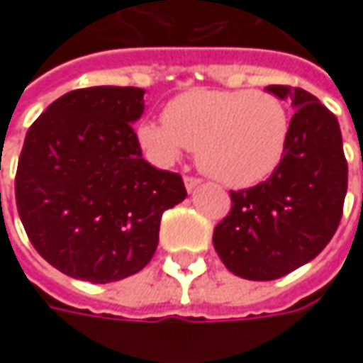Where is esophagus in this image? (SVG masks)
I'll return each mask as SVG.
<instances>
[{
	"instance_id": "34e87169",
	"label": "esophagus",
	"mask_w": 363,
	"mask_h": 363,
	"mask_svg": "<svg viewBox=\"0 0 363 363\" xmlns=\"http://www.w3.org/2000/svg\"><path fill=\"white\" fill-rule=\"evenodd\" d=\"M199 184H201V179H196V177H184V186H186V191H189V193L194 191Z\"/></svg>"
}]
</instances>
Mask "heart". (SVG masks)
Listing matches in <instances>:
<instances>
[{"label":"heart","mask_w":363,"mask_h":363,"mask_svg":"<svg viewBox=\"0 0 363 363\" xmlns=\"http://www.w3.org/2000/svg\"><path fill=\"white\" fill-rule=\"evenodd\" d=\"M138 140L150 157L170 164L196 150L199 167L227 186L265 181L283 160L289 114L263 90H193L164 108V122H144Z\"/></svg>","instance_id":"1"}]
</instances>
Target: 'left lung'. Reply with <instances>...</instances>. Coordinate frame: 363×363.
<instances>
[{
  "mask_svg": "<svg viewBox=\"0 0 363 363\" xmlns=\"http://www.w3.org/2000/svg\"><path fill=\"white\" fill-rule=\"evenodd\" d=\"M297 110L279 167L267 181L231 191V211L213 245L231 273L271 281L318 257L337 229L347 191V160L337 118L301 88L269 86Z\"/></svg>",
  "mask_w": 363,
  "mask_h": 363,
  "instance_id": "left-lung-1",
  "label": "left lung"
}]
</instances>
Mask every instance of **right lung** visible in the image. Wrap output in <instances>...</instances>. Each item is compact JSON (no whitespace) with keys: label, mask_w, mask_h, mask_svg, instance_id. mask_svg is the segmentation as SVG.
Returning a JSON list of instances; mask_svg holds the SVG:
<instances>
[{"label":"right lung","mask_w":363,"mask_h":363,"mask_svg":"<svg viewBox=\"0 0 363 363\" xmlns=\"http://www.w3.org/2000/svg\"><path fill=\"white\" fill-rule=\"evenodd\" d=\"M143 88L72 90L30 126L16 172L19 219L35 251L74 279L120 281L148 265L160 217L186 189L143 158L132 122Z\"/></svg>","instance_id":"right-lung-1"}]
</instances>
